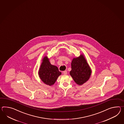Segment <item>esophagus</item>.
I'll list each match as a JSON object with an SVG mask.
<instances>
[{
  "mask_svg": "<svg viewBox=\"0 0 124 124\" xmlns=\"http://www.w3.org/2000/svg\"><path fill=\"white\" fill-rule=\"evenodd\" d=\"M63 74H64V75H66L67 74V71H63Z\"/></svg>",
  "mask_w": 124,
  "mask_h": 124,
  "instance_id": "1",
  "label": "esophagus"
}]
</instances>
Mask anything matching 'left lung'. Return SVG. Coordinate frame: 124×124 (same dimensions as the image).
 Wrapping results in <instances>:
<instances>
[{
	"mask_svg": "<svg viewBox=\"0 0 124 124\" xmlns=\"http://www.w3.org/2000/svg\"><path fill=\"white\" fill-rule=\"evenodd\" d=\"M71 68L70 74L77 84L81 85L91 77L92 70L83 54L73 58Z\"/></svg>",
	"mask_w": 124,
	"mask_h": 124,
	"instance_id": "8db88e82",
	"label": "left lung"
}]
</instances>
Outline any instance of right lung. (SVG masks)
I'll return each mask as SVG.
<instances>
[{"label":"right lung","mask_w":124,"mask_h":124,"mask_svg":"<svg viewBox=\"0 0 124 124\" xmlns=\"http://www.w3.org/2000/svg\"><path fill=\"white\" fill-rule=\"evenodd\" d=\"M38 75L43 82L51 86L54 84L61 73L59 71L57 67L51 64L49 59L45 56L42 58Z\"/></svg>","instance_id":"right-lung-1"}]
</instances>
